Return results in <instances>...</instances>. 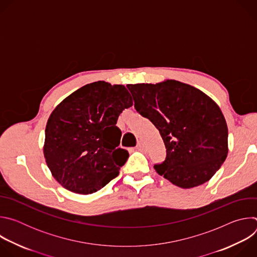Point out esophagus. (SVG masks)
<instances>
[{"mask_svg":"<svg viewBox=\"0 0 257 257\" xmlns=\"http://www.w3.org/2000/svg\"><path fill=\"white\" fill-rule=\"evenodd\" d=\"M136 149H137L138 151H141V150H143V149H144V146H143V143H142L141 141H139V142L137 143V146H136Z\"/></svg>","mask_w":257,"mask_h":257,"instance_id":"34e87169","label":"esophagus"}]
</instances>
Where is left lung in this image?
I'll list each match as a JSON object with an SVG mask.
<instances>
[{
  "label": "left lung",
  "instance_id": "8db88e82",
  "mask_svg": "<svg viewBox=\"0 0 257 257\" xmlns=\"http://www.w3.org/2000/svg\"><path fill=\"white\" fill-rule=\"evenodd\" d=\"M136 111L160 131L167 157L154 168L188 189L207 182L228 155V127L219 106L201 90L177 80L128 84Z\"/></svg>",
  "mask_w": 257,
  "mask_h": 257
}]
</instances>
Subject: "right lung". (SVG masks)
I'll use <instances>...</instances> for the list:
<instances>
[{
	"label": "right lung",
	"instance_id": "right-lung-1",
	"mask_svg": "<svg viewBox=\"0 0 257 257\" xmlns=\"http://www.w3.org/2000/svg\"><path fill=\"white\" fill-rule=\"evenodd\" d=\"M132 104L124 85L97 81L56 106L46 126L44 155L64 188L90 194L119 175L129 154L118 148L122 132L116 124L123 109Z\"/></svg>",
	"mask_w": 257,
	"mask_h": 257
}]
</instances>
